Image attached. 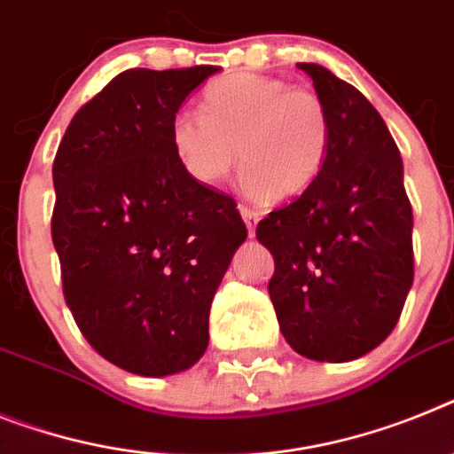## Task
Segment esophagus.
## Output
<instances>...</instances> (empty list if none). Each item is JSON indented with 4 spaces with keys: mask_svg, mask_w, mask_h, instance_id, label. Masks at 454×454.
I'll list each match as a JSON object with an SVG mask.
<instances>
[{
    "mask_svg": "<svg viewBox=\"0 0 454 454\" xmlns=\"http://www.w3.org/2000/svg\"><path fill=\"white\" fill-rule=\"evenodd\" d=\"M239 215L245 219L247 231H249V238L256 235V226H258V212H254L251 207H245V205H239Z\"/></svg>",
    "mask_w": 454,
    "mask_h": 454,
    "instance_id": "34e87169",
    "label": "esophagus"
}]
</instances>
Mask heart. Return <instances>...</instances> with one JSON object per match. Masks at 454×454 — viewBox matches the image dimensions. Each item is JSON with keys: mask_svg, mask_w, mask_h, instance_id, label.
<instances>
[{"mask_svg": "<svg viewBox=\"0 0 454 454\" xmlns=\"http://www.w3.org/2000/svg\"><path fill=\"white\" fill-rule=\"evenodd\" d=\"M203 115L180 110L170 145L192 180L219 186L239 163L254 200L295 198L325 168L333 121L314 90L261 74H233L205 90Z\"/></svg>", "mask_w": 454, "mask_h": 454, "instance_id": "heart-1", "label": "heart"}]
</instances>
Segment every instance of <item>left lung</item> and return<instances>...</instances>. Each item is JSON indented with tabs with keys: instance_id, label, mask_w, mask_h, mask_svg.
Segmentation results:
<instances>
[{
	"instance_id": "obj_1",
	"label": "left lung",
	"mask_w": 454,
	"mask_h": 454,
	"mask_svg": "<svg viewBox=\"0 0 454 454\" xmlns=\"http://www.w3.org/2000/svg\"><path fill=\"white\" fill-rule=\"evenodd\" d=\"M314 80L333 121L318 180L258 223L274 256L268 284L281 334L318 363L363 357L397 325L413 284V209L397 145L379 110L318 64Z\"/></svg>"
}]
</instances>
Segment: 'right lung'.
I'll return each instance as SVG.
<instances>
[{
  "label": "right lung",
  "mask_w": 454,
  "mask_h": 454,
  "mask_svg": "<svg viewBox=\"0 0 454 454\" xmlns=\"http://www.w3.org/2000/svg\"><path fill=\"white\" fill-rule=\"evenodd\" d=\"M219 67L129 68L78 110L52 163V245L80 333L108 363L168 376L200 360L209 307L247 226L170 145L184 98Z\"/></svg>",
  "instance_id": "right-lung-1"
}]
</instances>
